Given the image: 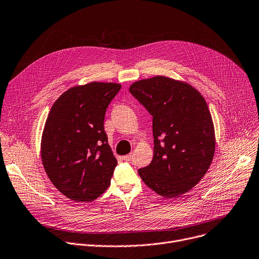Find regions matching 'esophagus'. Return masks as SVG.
<instances>
[{"label":"esophagus","instance_id":"34e87169","mask_svg":"<svg viewBox=\"0 0 259 259\" xmlns=\"http://www.w3.org/2000/svg\"><path fill=\"white\" fill-rule=\"evenodd\" d=\"M132 158V154H128V155H125V156H123V159L125 161H130Z\"/></svg>","mask_w":259,"mask_h":259}]
</instances>
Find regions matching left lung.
Listing matches in <instances>:
<instances>
[{
	"label": "left lung",
	"instance_id": "8db88e82",
	"mask_svg": "<svg viewBox=\"0 0 259 259\" xmlns=\"http://www.w3.org/2000/svg\"><path fill=\"white\" fill-rule=\"evenodd\" d=\"M129 92L153 116V159L139 175L165 198L191 191L214 155V128L205 99L192 85L163 76L136 81Z\"/></svg>",
	"mask_w": 259,
	"mask_h": 259
}]
</instances>
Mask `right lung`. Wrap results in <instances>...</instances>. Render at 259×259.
<instances>
[{
  "label": "right lung",
  "instance_id": "1",
  "mask_svg": "<svg viewBox=\"0 0 259 259\" xmlns=\"http://www.w3.org/2000/svg\"><path fill=\"white\" fill-rule=\"evenodd\" d=\"M117 83L92 82L63 93L52 106L41 137V160L58 191L76 202L104 193L117 164L104 130Z\"/></svg>",
  "mask_w": 259,
  "mask_h": 259
}]
</instances>
